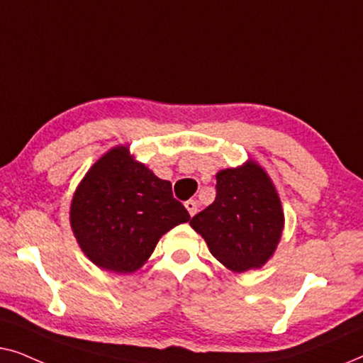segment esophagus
Returning a JSON list of instances; mask_svg holds the SVG:
<instances>
[{
	"instance_id": "obj_1",
	"label": "esophagus",
	"mask_w": 363,
	"mask_h": 363,
	"mask_svg": "<svg viewBox=\"0 0 363 363\" xmlns=\"http://www.w3.org/2000/svg\"><path fill=\"white\" fill-rule=\"evenodd\" d=\"M185 208L188 210V213H190V216H193V215H195V213L198 211V205H196L195 200H188V201H185Z\"/></svg>"
}]
</instances>
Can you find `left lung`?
Instances as JSON below:
<instances>
[{
	"mask_svg": "<svg viewBox=\"0 0 363 363\" xmlns=\"http://www.w3.org/2000/svg\"><path fill=\"white\" fill-rule=\"evenodd\" d=\"M211 255L242 272L269 259L279 242L284 215L276 188L255 162L216 175V198L190 220Z\"/></svg>",
	"mask_w": 363,
	"mask_h": 363,
	"instance_id": "obj_1",
	"label": "left lung"
}]
</instances>
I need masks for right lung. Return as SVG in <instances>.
I'll return each instance as SVG.
<instances>
[{"instance_id": "1", "label": "right lung", "mask_w": 363, "mask_h": 363, "mask_svg": "<svg viewBox=\"0 0 363 363\" xmlns=\"http://www.w3.org/2000/svg\"><path fill=\"white\" fill-rule=\"evenodd\" d=\"M188 220L172 183L133 162L127 147L112 148L94 163L71 205L79 246L94 264L113 272L137 271L162 235Z\"/></svg>"}]
</instances>
